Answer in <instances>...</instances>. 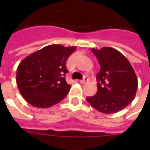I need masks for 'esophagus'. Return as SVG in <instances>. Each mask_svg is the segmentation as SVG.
<instances>
[{
  "label": "esophagus",
  "instance_id": "1",
  "mask_svg": "<svg viewBox=\"0 0 150 150\" xmlns=\"http://www.w3.org/2000/svg\"><path fill=\"white\" fill-rule=\"evenodd\" d=\"M88 79L87 78V77H83V79L80 80V83L84 84V83H88Z\"/></svg>",
  "mask_w": 150,
  "mask_h": 150
}]
</instances>
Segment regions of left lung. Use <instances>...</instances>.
<instances>
[{"label":"left lung","mask_w":150,"mask_h":150,"mask_svg":"<svg viewBox=\"0 0 150 150\" xmlns=\"http://www.w3.org/2000/svg\"><path fill=\"white\" fill-rule=\"evenodd\" d=\"M100 66L96 75L97 91L87 97L91 107L103 113L122 110L135 97L137 79L129 60L112 47L91 50Z\"/></svg>","instance_id":"left-lung-1"}]
</instances>
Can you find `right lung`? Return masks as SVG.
<instances>
[{
    "instance_id": "add662e5",
    "label": "right lung",
    "mask_w": 150,
    "mask_h": 150,
    "mask_svg": "<svg viewBox=\"0 0 150 150\" xmlns=\"http://www.w3.org/2000/svg\"><path fill=\"white\" fill-rule=\"evenodd\" d=\"M75 46L50 45L24 59L17 70V84L25 100L37 108H49L67 96L66 62Z\"/></svg>"
}]
</instances>
